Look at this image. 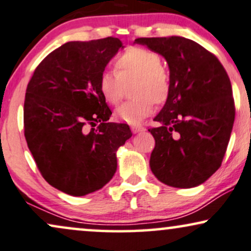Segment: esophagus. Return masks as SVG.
<instances>
[{"label":"esophagus","instance_id":"1","mask_svg":"<svg viewBox=\"0 0 251 251\" xmlns=\"http://www.w3.org/2000/svg\"><path fill=\"white\" fill-rule=\"evenodd\" d=\"M130 129H131V131L134 132V134H137V132H141V131H144L145 130V128H143V126H136V125L130 126Z\"/></svg>","mask_w":251,"mask_h":251}]
</instances>
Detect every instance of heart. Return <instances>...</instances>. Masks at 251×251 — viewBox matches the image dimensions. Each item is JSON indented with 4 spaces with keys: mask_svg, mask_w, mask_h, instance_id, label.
<instances>
[{
    "mask_svg": "<svg viewBox=\"0 0 251 251\" xmlns=\"http://www.w3.org/2000/svg\"><path fill=\"white\" fill-rule=\"evenodd\" d=\"M114 70L115 72H103L99 79V91L107 103H119L126 83L135 80L131 93L136 98L115 110L119 120L136 125L152 113L154 103L168 101L171 78L157 52L129 46L114 61Z\"/></svg>",
    "mask_w": 251,
    "mask_h": 251,
    "instance_id": "heart-1",
    "label": "heart"
}]
</instances>
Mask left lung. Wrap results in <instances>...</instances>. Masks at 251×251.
Returning a JSON list of instances; mask_svg holds the SVG:
<instances>
[{
  "label": "left lung",
  "instance_id": "8db88e82",
  "mask_svg": "<svg viewBox=\"0 0 251 251\" xmlns=\"http://www.w3.org/2000/svg\"><path fill=\"white\" fill-rule=\"evenodd\" d=\"M168 61L171 92L150 128V168L159 181L190 188L206 181L224 160L235 120L231 83L220 60L184 37L135 39Z\"/></svg>",
  "mask_w": 251,
  "mask_h": 251
}]
</instances>
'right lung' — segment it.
<instances>
[{
    "mask_svg": "<svg viewBox=\"0 0 251 251\" xmlns=\"http://www.w3.org/2000/svg\"><path fill=\"white\" fill-rule=\"evenodd\" d=\"M122 45L115 37L66 43L40 61L27 83V147L43 178L70 196L103 187L116 171V150L131 137L128 125L107 122L111 111L99 91Z\"/></svg>",
    "mask_w": 251,
    "mask_h": 251,
    "instance_id": "obj_1",
    "label": "right lung"
}]
</instances>
